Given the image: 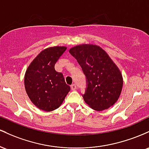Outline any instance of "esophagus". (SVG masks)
<instances>
[{
	"mask_svg": "<svg viewBox=\"0 0 149 149\" xmlns=\"http://www.w3.org/2000/svg\"><path fill=\"white\" fill-rule=\"evenodd\" d=\"M71 88L72 90H73V91H74V90L77 89V86L76 84H73L71 85Z\"/></svg>",
	"mask_w": 149,
	"mask_h": 149,
	"instance_id": "esophagus-1",
	"label": "esophagus"
}]
</instances>
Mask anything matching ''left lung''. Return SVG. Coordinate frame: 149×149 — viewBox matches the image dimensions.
Returning a JSON list of instances; mask_svg holds the SVG:
<instances>
[{
	"instance_id": "obj_1",
	"label": "left lung",
	"mask_w": 149,
	"mask_h": 149,
	"mask_svg": "<svg viewBox=\"0 0 149 149\" xmlns=\"http://www.w3.org/2000/svg\"><path fill=\"white\" fill-rule=\"evenodd\" d=\"M69 52L86 76L82 96L86 104L96 111L113 106L121 93L123 75L106 51L96 45L83 44L70 48Z\"/></svg>"
}]
</instances>
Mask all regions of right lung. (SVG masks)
I'll use <instances>...</instances> for the list:
<instances>
[{
  "label": "right lung",
  "instance_id": "add662e5",
  "mask_svg": "<svg viewBox=\"0 0 149 149\" xmlns=\"http://www.w3.org/2000/svg\"><path fill=\"white\" fill-rule=\"evenodd\" d=\"M65 46H56L41 51L28 67L24 86L31 102L39 109L52 111L59 108L70 91L61 72L55 65L63 53Z\"/></svg>",
  "mask_w": 149,
  "mask_h": 149
}]
</instances>
